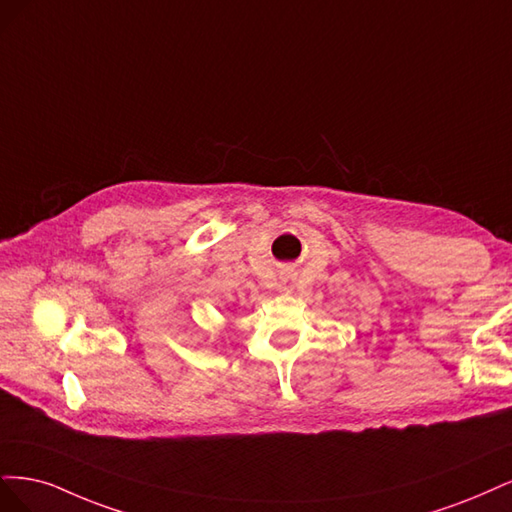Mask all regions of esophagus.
Returning a JSON list of instances; mask_svg holds the SVG:
<instances>
[{
	"label": "esophagus",
	"instance_id": "1",
	"mask_svg": "<svg viewBox=\"0 0 512 512\" xmlns=\"http://www.w3.org/2000/svg\"><path fill=\"white\" fill-rule=\"evenodd\" d=\"M280 287H283L285 291H293L295 276L291 272H280Z\"/></svg>",
	"mask_w": 512,
	"mask_h": 512
}]
</instances>
